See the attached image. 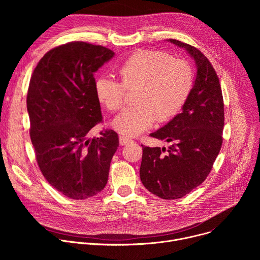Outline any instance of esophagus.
Listing matches in <instances>:
<instances>
[{
  "label": "esophagus",
  "mask_w": 260,
  "mask_h": 260,
  "mask_svg": "<svg viewBox=\"0 0 260 260\" xmlns=\"http://www.w3.org/2000/svg\"><path fill=\"white\" fill-rule=\"evenodd\" d=\"M129 142H132L131 139H128V138H126V137H123V136H120V137H119V144H120L121 146H124V145L128 144Z\"/></svg>",
  "instance_id": "esophagus-1"
}]
</instances>
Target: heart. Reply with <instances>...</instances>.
I'll return each mask as SVG.
<instances>
[{
	"label": "heart",
	"instance_id": "b5f03b06",
	"mask_svg": "<svg viewBox=\"0 0 260 260\" xmlns=\"http://www.w3.org/2000/svg\"><path fill=\"white\" fill-rule=\"evenodd\" d=\"M122 84L112 77L95 80L98 100L109 110L124 105L125 90L135 89L137 106L126 108L113 120V127L123 136L135 137L159 122L173 118L187 101L193 73L187 61L173 59L160 50H141L129 56L118 69Z\"/></svg>",
	"mask_w": 260,
	"mask_h": 260
}]
</instances>
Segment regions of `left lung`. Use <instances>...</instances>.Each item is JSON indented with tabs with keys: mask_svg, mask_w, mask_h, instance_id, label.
<instances>
[{
	"mask_svg": "<svg viewBox=\"0 0 260 260\" xmlns=\"http://www.w3.org/2000/svg\"><path fill=\"white\" fill-rule=\"evenodd\" d=\"M194 59L197 75L187 101L165 126L150 134L166 147L143 146L140 178L146 189L164 200L188 194L206 180L221 149L224 105L217 74L196 47L175 39Z\"/></svg>",
	"mask_w": 260,
	"mask_h": 260,
	"instance_id": "1",
	"label": "left lung"
}]
</instances>
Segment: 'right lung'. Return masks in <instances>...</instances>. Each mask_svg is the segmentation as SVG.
<instances>
[{
    "label": "right lung",
    "instance_id": "right-lung-1",
    "mask_svg": "<svg viewBox=\"0 0 260 260\" xmlns=\"http://www.w3.org/2000/svg\"><path fill=\"white\" fill-rule=\"evenodd\" d=\"M114 54L101 45L70 42L49 50L29 81L26 107L37 162L51 186L72 200L105 188L119 146L112 129L87 137L102 121L94 73Z\"/></svg>",
    "mask_w": 260,
    "mask_h": 260
}]
</instances>
